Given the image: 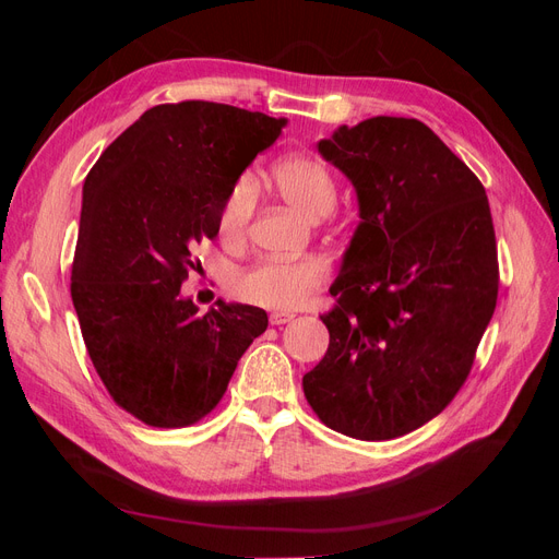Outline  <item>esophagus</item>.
<instances>
[{
  "label": "esophagus",
  "mask_w": 559,
  "mask_h": 559,
  "mask_svg": "<svg viewBox=\"0 0 559 559\" xmlns=\"http://www.w3.org/2000/svg\"><path fill=\"white\" fill-rule=\"evenodd\" d=\"M292 319H294L292 312H273V314H270V324L282 326V324H289Z\"/></svg>",
  "instance_id": "esophagus-1"
}]
</instances>
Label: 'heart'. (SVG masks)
<instances>
[{"instance_id":"b5f03b06","label":"heart","mask_w":559,"mask_h":559,"mask_svg":"<svg viewBox=\"0 0 559 559\" xmlns=\"http://www.w3.org/2000/svg\"><path fill=\"white\" fill-rule=\"evenodd\" d=\"M270 179L286 205L310 222H319L335 207V181L329 167L312 156L282 158L275 163ZM253 207L257 183L251 177H242L235 181L218 212V230L226 240L242 238ZM326 277L329 265L321 259H267L235 275L233 294L259 308L296 310L306 306Z\"/></svg>"}]
</instances>
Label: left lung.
<instances>
[{"label": "left lung", "mask_w": 559, "mask_h": 559, "mask_svg": "<svg viewBox=\"0 0 559 559\" xmlns=\"http://www.w3.org/2000/svg\"><path fill=\"white\" fill-rule=\"evenodd\" d=\"M317 148L357 191L359 226L302 392L333 431L389 441L427 425L468 376L497 308L492 214L478 177L417 118L341 126Z\"/></svg>", "instance_id": "8db88e82"}]
</instances>
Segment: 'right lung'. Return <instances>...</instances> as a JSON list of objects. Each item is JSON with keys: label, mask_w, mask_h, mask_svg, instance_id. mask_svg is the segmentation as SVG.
<instances>
[{"label": "right lung", "mask_w": 559, "mask_h": 559, "mask_svg": "<svg viewBox=\"0 0 559 559\" xmlns=\"http://www.w3.org/2000/svg\"><path fill=\"white\" fill-rule=\"evenodd\" d=\"M286 118L230 105H158L105 148L83 181L72 300L107 392L144 425L189 427L222 401L267 314L181 294L193 249L214 240L228 191Z\"/></svg>", "instance_id": "right-lung-1"}]
</instances>
